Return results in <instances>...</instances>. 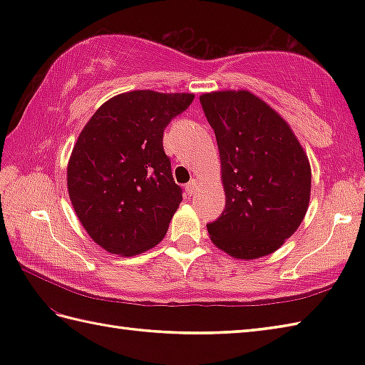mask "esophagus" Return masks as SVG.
Returning a JSON list of instances; mask_svg holds the SVG:
<instances>
[{"mask_svg":"<svg viewBox=\"0 0 365 365\" xmlns=\"http://www.w3.org/2000/svg\"><path fill=\"white\" fill-rule=\"evenodd\" d=\"M196 188H197V180H196V178H191V180L187 185H185V191H187L188 196L195 195Z\"/></svg>","mask_w":365,"mask_h":365,"instance_id":"1","label":"esophagus"}]
</instances>
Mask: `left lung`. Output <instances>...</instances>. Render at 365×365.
<instances>
[{
  "label": "left lung",
  "mask_w": 365,
  "mask_h": 365,
  "mask_svg": "<svg viewBox=\"0 0 365 365\" xmlns=\"http://www.w3.org/2000/svg\"><path fill=\"white\" fill-rule=\"evenodd\" d=\"M215 131L226 207L207 224L215 246L252 260L277 251L304 220L311 165L289 123L250 91L199 97Z\"/></svg>",
  "instance_id": "obj_1"
}]
</instances>
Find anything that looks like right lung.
Here are the masks:
<instances>
[{
	"mask_svg": "<svg viewBox=\"0 0 365 365\" xmlns=\"http://www.w3.org/2000/svg\"><path fill=\"white\" fill-rule=\"evenodd\" d=\"M192 94L131 91L108 100L84 125L67 166V188L89 237L111 254L158 245L182 202L163 133Z\"/></svg>",
	"mask_w": 365,
	"mask_h": 365,
	"instance_id": "add662e5",
	"label": "right lung"
}]
</instances>
